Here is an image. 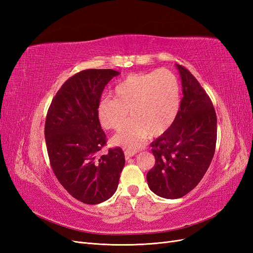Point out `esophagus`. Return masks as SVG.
Here are the masks:
<instances>
[{
    "instance_id": "esophagus-1",
    "label": "esophagus",
    "mask_w": 253,
    "mask_h": 253,
    "mask_svg": "<svg viewBox=\"0 0 253 253\" xmlns=\"http://www.w3.org/2000/svg\"><path fill=\"white\" fill-rule=\"evenodd\" d=\"M135 154H136V151L129 150V149H125V156H126V159H128V158L133 157Z\"/></svg>"
}]
</instances>
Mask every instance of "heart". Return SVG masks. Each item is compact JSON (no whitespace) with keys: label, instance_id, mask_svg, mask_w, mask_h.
Here are the masks:
<instances>
[{"label":"heart","instance_id":"heart-1","mask_svg":"<svg viewBox=\"0 0 253 253\" xmlns=\"http://www.w3.org/2000/svg\"><path fill=\"white\" fill-rule=\"evenodd\" d=\"M114 98L101 99L97 115L103 127L119 131L114 142L137 148L147 137L166 132L180 109V86L176 76L168 70L131 74L113 89Z\"/></svg>","mask_w":253,"mask_h":253}]
</instances>
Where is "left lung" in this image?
<instances>
[{"mask_svg":"<svg viewBox=\"0 0 253 253\" xmlns=\"http://www.w3.org/2000/svg\"><path fill=\"white\" fill-rule=\"evenodd\" d=\"M177 66L182 99L174 124L151 143L155 165L147 174L156 195L175 200L202 180L212 162L217 137L215 110L206 90L186 67Z\"/></svg>","mask_w":253,"mask_h":253,"instance_id":"1","label":"left lung"}]
</instances>
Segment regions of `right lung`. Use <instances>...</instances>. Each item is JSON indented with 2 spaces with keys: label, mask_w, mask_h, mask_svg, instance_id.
Listing matches in <instances>:
<instances>
[{
  "label": "right lung",
  "mask_w": 253,
  "mask_h": 253,
  "mask_svg": "<svg viewBox=\"0 0 253 253\" xmlns=\"http://www.w3.org/2000/svg\"><path fill=\"white\" fill-rule=\"evenodd\" d=\"M114 70H85L67 79L47 111L44 135L51 169L59 182L76 200L100 204L117 190L125 154L119 147L99 152L106 136L97 106Z\"/></svg>",
  "instance_id": "add662e5"
}]
</instances>
